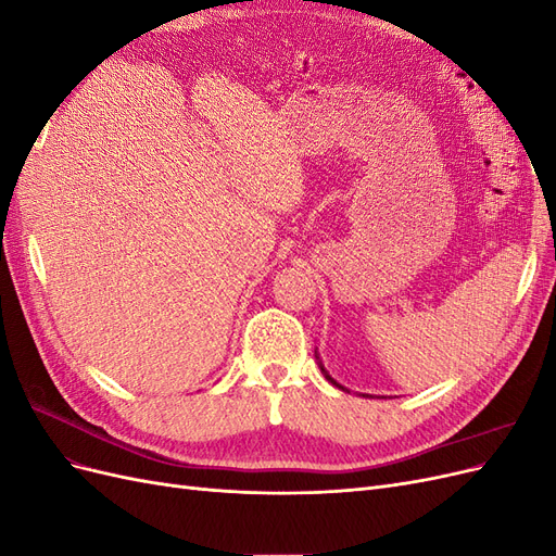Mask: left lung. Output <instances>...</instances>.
<instances>
[{
	"label": "left lung",
	"instance_id": "left-lung-1",
	"mask_svg": "<svg viewBox=\"0 0 556 556\" xmlns=\"http://www.w3.org/2000/svg\"><path fill=\"white\" fill-rule=\"evenodd\" d=\"M323 371H325V368H323ZM325 376H327V374H325ZM327 378H329V376H327ZM329 380H331V378H329ZM331 382H333V380H331ZM333 384H336V387H341L339 382H333ZM341 390H343V387H341Z\"/></svg>",
	"mask_w": 556,
	"mask_h": 556
}]
</instances>
